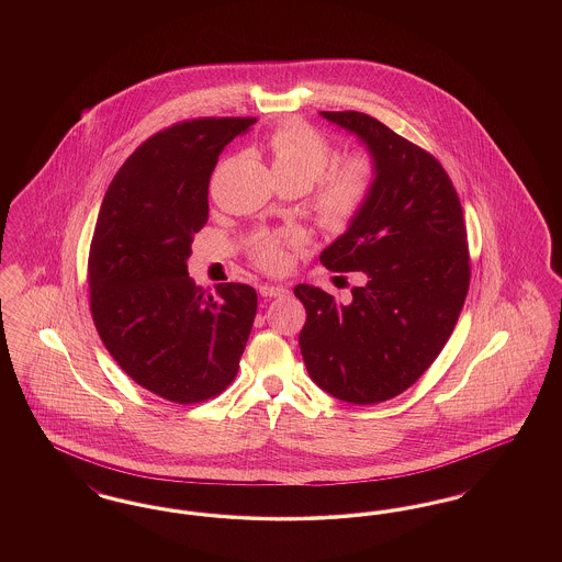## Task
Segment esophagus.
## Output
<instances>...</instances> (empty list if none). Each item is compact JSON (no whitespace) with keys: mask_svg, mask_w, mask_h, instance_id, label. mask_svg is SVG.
Here are the masks:
<instances>
[{"mask_svg":"<svg viewBox=\"0 0 562 562\" xmlns=\"http://www.w3.org/2000/svg\"><path fill=\"white\" fill-rule=\"evenodd\" d=\"M259 293L266 299H276V296H284L289 293V289L282 284H263V286H259Z\"/></svg>","mask_w":562,"mask_h":562,"instance_id":"34e87169","label":"esophagus"}]
</instances>
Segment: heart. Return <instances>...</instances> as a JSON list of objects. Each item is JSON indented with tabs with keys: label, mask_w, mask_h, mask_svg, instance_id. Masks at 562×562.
Listing matches in <instances>:
<instances>
[{
	"label": "heart",
	"mask_w": 562,
	"mask_h": 562,
	"mask_svg": "<svg viewBox=\"0 0 562 562\" xmlns=\"http://www.w3.org/2000/svg\"><path fill=\"white\" fill-rule=\"evenodd\" d=\"M266 156L278 183H293L305 191L330 166L333 147L314 128L301 122H289L269 134ZM321 180L312 195L314 218L328 232H344L362 213L371 195L373 161L367 156H351L328 170ZM252 255L261 268L282 269L286 266L282 240L269 234L255 240Z\"/></svg>",
	"instance_id": "obj_1"
}]
</instances>
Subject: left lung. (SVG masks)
I'll return each mask as SVG.
<instances>
[{
  "mask_svg": "<svg viewBox=\"0 0 562 562\" xmlns=\"http://www.w3.org/2000/svg\"><path fill=\"white\" fill-rule=\"evenodd\" d=\"M353 134L373 160L371 195L321 252L330 271H362L339 303L296 284L307 321L299 346L314 383L353 404L390 401L411 387L453 333L470 286L463 211L440 161L358 111H321Z\"/></svg>",
  "mask_w": 562,
  "mask_h": 562,
  "instance_id": "8db88e82",
  "label": "left lung"
}]
</instances>
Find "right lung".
<instances>
[{
  "label": "right lung",
  "instance_id": "right-lung-1",
  "mask_svg": "<svg viewBox=\"0 0 562 562\" xmlns=\"http://www.w3.org/2000/svg\"><path fill=\"white\" fill-rule=\"evenodd\" d=\"M255 122L202 117L154 134L101 204L88 257L92 321L122 371L166 401H209L240 369L257 293L236 282L206 293L189 278L188 259L209 221L218 154Z\"/></svg>",
  "mask_w": 562,
  "mask_h": 562
}]
</instances>
